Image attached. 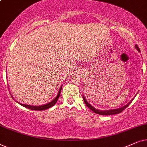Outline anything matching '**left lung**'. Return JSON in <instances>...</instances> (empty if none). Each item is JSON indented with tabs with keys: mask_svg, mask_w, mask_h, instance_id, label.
<instances>
[{
	"mask_svg": "<svg viewBox=\"0 0 147 147\" xmlns=\"http://www.w3.org/2000/svg\"><path fill=\"white\" fill-rule=\"evenodd\" d=\"M135 48H136V50H137L138 52H140V49L139 48H138L137 45H135ZM136 96V95H135ZM83 100H84V102L85 103V104L87 106L89 107V108L91 109V110H92L93 111H94L95 113H97V114H99V115H106V116H107V115H114V114H118V113H120V112H122V111L124 110V109H125L130 104V103L132 102L133 98L132 100H131L130 102L127 103L126 105H125L124 106H123L122 107H120V108H117V109H109V110H99V109H97L95 107H94L92 106V105L91 104H89V103H88V101L86 100V99L85 98V97L83 96Z\"/></svg>",
	"mask_w": 147,
	"mask_h": 147,
	"instance_id": "obj_1",
	"label": "left lung"
}]
</instances>
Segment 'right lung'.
<instances>
[{
	"mask_svg": "<svg viewBox=\"0 0 147 147\" xmlns=\"http://www.w3.org/2000/svg\"><path fill=\"white\" fill-rule=\"evenodd\" d=\"M62 87V85L61 86V87H60V89H59V91H58V95H56V97H55V98H54L52 101H50V102L46 103V104H44V105H38V106H35V105H29L23 104V103H19V102H18V101H16L18 103H19V104L22 105V106L25 107H27V108H28L29 109H32V110H38V111L44 110V109H49V108H50L51 107L54 106V104H55V103L57 102L58 99V98H59V97H60V92H61Z\"/></svg>",
	"mask_w": 147,
	"mask_h": 147,
	"instance_id": "1",
	"label": "right lung"
}]
</instances>
